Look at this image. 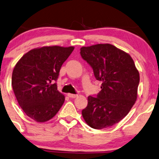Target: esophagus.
Masks as SVG:
<instances>
[{"instance_id":"obj_1","label":"esophagus","mask_w":159,"mask_h":159,"mask_svg":"<svg viewBox=\"0 0 159 159\" xmlns=\"http://www.w3.org/2000/svg\"><path fill=\"white\" fill-rule=\"evenodd\" d=\"M67 95H68L69 98H76V97L78 96V95H76V94H71V93H69V94H67Z\"/></svg>"}]
</instances>
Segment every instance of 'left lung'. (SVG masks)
<instances>
[{
    "mask_svg": "<svg viewBox=\"0 0 159 159\" xmlns=\"http://www.w3.org/2000/svg\"><path fill=\"white\" fill-rule=\"evenodd\" d=\"M80 50L95 78L102 82L98 94L88 97L82 116L93 129L111 127L127 116L136 101L139 71L130 55L113 45L96 44Z\"/></svg>",
    "mask_w": 159,
    "mask_h": 159,
    "instance_id": "left-lung-1",
    "label": "left lung"
}]
</instances>
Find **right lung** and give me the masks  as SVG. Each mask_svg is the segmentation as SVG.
<instances>
[{"label": "right lung", "mask_w": 159, "mask_h": 159, "mask_svg": "<svg viewBox=\"0 0 159 159\" xmlns=\"http://www.w3.org/2000/svg\"><path fill=\"white\" fill-rule=\"evenodd\" d=\"M74 47L58 46L32 49L15 65L12 86L24 112L38 122L53 118L64 102L56 81L62 64Z\"/></svg>", "instance_id": "add662e5"}]
</instances>
